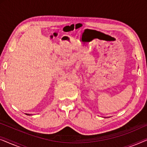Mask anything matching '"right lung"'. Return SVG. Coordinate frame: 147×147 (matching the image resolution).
I'll return each mask as SVG.
<instances>
[{
    "instance_id": "obj_1",
    "label": "right lung",
    "mask_w": 147,
    "mask_h": 147,
    "mask_svg": "<svg viewBox=\"0 0 147 147\" xmlns=\"http://www.w3.org/2000/svg\"><path fill=\"white\" fill-rule=\"evenodd\" d=\"M27 114V115H29V116H30V114Z\"/></svg>"
}]
</instances>
